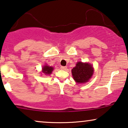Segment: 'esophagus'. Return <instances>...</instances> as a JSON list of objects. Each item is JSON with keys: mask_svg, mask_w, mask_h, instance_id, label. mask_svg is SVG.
I'll return each instance as SVG.
<instances>
[{"mask_svg": "<svg viewBox=\"0 0 128 128\" xmlns=\"http://www.w3.org/2000/svg\"><path fill=\"white\" fill-rule=\"evenodd\" d=\"M60 69H62V70H66L67 69V67L66 66H61L60 67Z\"/></svg>", "mask_w": 128, "mask_h": 128, "instance_id": "obj_1", "label": "esophagus"}]
</instances>
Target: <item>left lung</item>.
<instances>
[{"instance_id": "obj_1", "label": "left lung", "mask_w": 128, "mask_h": 128, "mask_svg": "<svg viewBox=\"0 0 128 128\" xmlns=\"http://www.w3.org/2000/svg\"><path fill=\"white\" fill-rule=\"evenodd\" d=\"M94 68L89 63L78 62L72 69V76L77 84L88 82L94 74Z\"/></svg>"}]
</instances>
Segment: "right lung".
<instances>
[{"label": "right lung", "mask_w": 128, "mask_h": 128, "mask_svg": "<svg viewBox=\"0 0 128 128\" xmlns=\"http://www.w3.org/2000/svg\"><path fill=\"white\" fill-rule=\"evenodd\" d=\"M53 70H54V68L52 67V66H48L47 64H46V65H44L42 68V72L44 74H45L46 75H49V74H52Z\"/></svg>", "instance_id": "1"}]
</instances>
